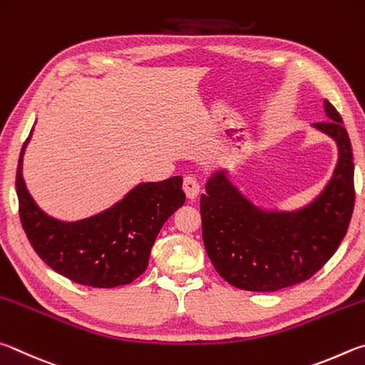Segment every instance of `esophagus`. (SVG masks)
<instances>
[{"label": "esophagus", "mask_w": 365, "mask_h": 365, "mask_svg": "<svg viewBox=\"0 0 365 365\" xmlns=\"http://www.w3.org/2000/svg\"><path fill=\"white\" fill-rule=\"evenodd\" d=\"M182 189H184V192H186L187 199L194 200V199H197V195H199V192H200V184L194 176H186L184 178Z\"/></svg>", "instance_id": "esophagus-1"}]
</instances>
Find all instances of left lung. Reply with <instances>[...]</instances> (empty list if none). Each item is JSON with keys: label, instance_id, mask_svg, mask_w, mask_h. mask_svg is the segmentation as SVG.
<instances>
[{"label": "left lung", "instance_id": "left-lung-1", "mask_svg": "<svg viewBox=\"0 0 365 365\" xmlns=\"http://www.w3.org/2000/svg\"><path fill=\"white\" fill-rule=\"evenodd\" d=\"M329 121L312 128L335 140L334 173L314 199L295 210L253 203L227 178L212 173L200 197L203 245L216 272L248 292H277L314 276L346 235L354 208L353 149L340 113L324 101Z\"/></svg>", "mask_w": 365, "mask_h": 365}]
</instances>
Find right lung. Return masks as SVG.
<instances>
[{
    "label": "right lung",
    "mask_w": 365,
    "mask_h": 365,
    "mask_svg": "<svg viewBox=\"0 0 365 365\" xmlns=\"http://www.w3.org/2000/svg\"><path fill=\"white\" fill-rule=\"evenodd\" d=\"M31 134L34 128L19 157L16 190L22 227L38 257L76 284L96 289L131 284L147 269L160 229L186 202L182 178L139 182L99 213L78 221L57 220L38 207L24 181Z\"/></svg>",
    "instance_id": "add662e5"
}]
</instances>
